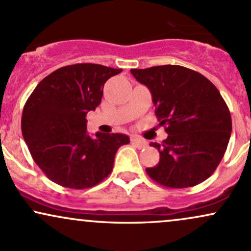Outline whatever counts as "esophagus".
<instances>
[{
  "instance_id": "34e87169",
  "label": "esophagus",
  "mask_w": 251,
  "mask_h": 251,
  "mask_svg": "<svg viewBox=\"0 0 251 251\" xmlns=\"http://www.w3.org/2000/svg\"><path fill=\"white\" fill-rule=\"evenodd\" d=\"M131 143L133 144V145L137 146L138 149H145L146 146H148V142H146V140L142 139V138L137 137V135H132V137H131Z\"/></svg>"
}]
</instances>
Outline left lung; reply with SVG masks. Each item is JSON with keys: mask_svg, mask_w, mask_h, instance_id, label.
Segmentation results:
<instances>
[{"mask_svg": "<svg viewBox=\"0 0 251 251\" xmlns=\"http://www.w3.org/2000/svg\"><path fill=\"white\" fill-rule=\"evenodd\" d=\"M131 73L150 89L159 125L169 134L162 145L150 144L160 158L146 169L148 175L172 189L208 179L226 153L232 128L220 91L201 73L183 66H154Z\"/></svg>", "mask_w": 251, "mask_h": 251, "instance_id": "left-lung-1", "label": "left lung"}]
</instances>
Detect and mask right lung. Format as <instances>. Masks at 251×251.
I'll use <instances>...</instances> for the list:
<instances>
[{
  "label": "right lung",
  "instance_id": "add662e5",
  "mask_svg": "<svg viewBox=\"0 0 251 251\" xmlns=\"http://www.w3.org/2000/svg\"><path fill=\"white\" fill-rule=\"evenodd\" d=\"M122 70L76 63L54 71L39 82L22 112V135L34 162L54 183L88 189L111 174L122 133H87L86 116L101 102L103 85Z\"/></svg>",
  "mask_w": 251,
  "mask_h": 251
}]
</instances>
